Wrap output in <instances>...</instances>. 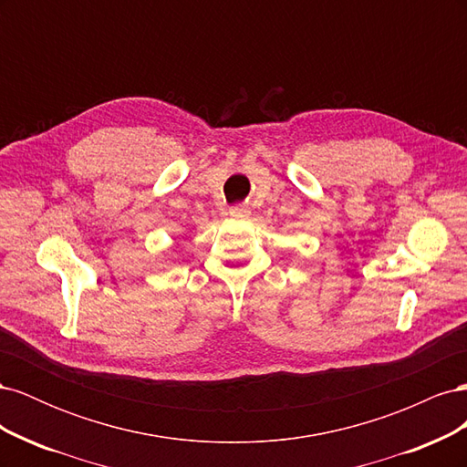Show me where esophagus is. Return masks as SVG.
<instances>
[{
	"instance_id": "34e87169",
	"label": "esophagus",
	"mask_w": 467,
	"mask_h": 467,
	"mask_svg": "<svg viewBox=\"0 0 467 467\" xmlns=\"http://www.w3.org/2000/svg\"><path fill=\"white\" fill-rule=\"evenodd\" d=\"M230 216H232V218H237V220L247 218V216H249V208H247L245 204H234V206L230 208Z\"/></svg>"
}]
</instances>
